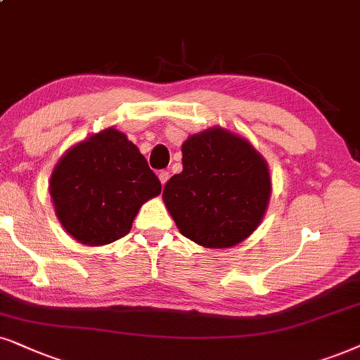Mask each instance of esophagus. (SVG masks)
<instances>
[{
    "label": "esophagus",
    "instance_id": "obj_1",
    "mask_svg": "<svg viewBox=\"0 0 360 360\" xmlns=\"http://www.w3.org/2000/svg\"><path fill=\"white\" fill-rule=\"evenodd\" d=\"M158 177H159V181H161V184L165 186L167 183V179H169V172H167V171H159Z\"/></svg>",
    "mask_w": 360,
    "mask_h": 360
}]
</instances>
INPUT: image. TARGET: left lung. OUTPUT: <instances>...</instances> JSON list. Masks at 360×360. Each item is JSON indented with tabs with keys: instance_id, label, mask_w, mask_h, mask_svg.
I'll return each mask as SVG.
<instances>
[{
	"instance_id": "1",
	"label": "left lung",
	"mask_w": 360,
	"mask_h": 360,
	"mask_svg": "<svg viewBox=\"0 0 360 360\" xmlns=\"http://www.w3.org/2000/svg\"><path fill=\"white\" fill-rule=\"evenodd\" d=\"M271 195L266 162L248 141L221 127L183 144V172L162 191L186 238L204 248L239 244L261 222Z\"/></svg>"
}]
</instances>
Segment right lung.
I'll return each mask as SVG.
<instances>
[{"instance_id":"right-lung-1","label":"right lung","mask_w":360,"mask_h":360,"mask_svg":"<svg viewBox=\"0 0 360 360\" xmlns=\"http://www.w3.org/2000/svg\"><path fill=\"white\" fill-rule=\"evenodd\" d=\"M159 193L161 183L146 158L112 127L70 149L49 184L58 219L88 245L124 238L141 204Z\"/></svg>"}]
</instances>
